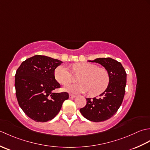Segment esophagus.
Returning a JSON list of instances; mask_svg holds the SVG:
<instances>
[{"label":"esophagus","mask_w":150,"mask_h":150,"mask_svg":"<svg viewBox=\"0 0 150 150\" xmlns=\"http://www.w3.org/2000/svg\"><path fill=\"white\" fill-rule=\"evenodd\" d=\"M69 98H75V97H76V95H72V94H69Z\"/></svg>","instance_id":"esophagus-1"}]
</instances>
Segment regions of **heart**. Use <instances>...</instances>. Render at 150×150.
I'll return each mask as SVG.
<instances>
[{
  "instance_id": "obj_1",
  "label": "heart",
  "mask_w": 150,
  "mask_h": 150,
  "mask_svg": "<svg viewBox=\"0 0 150 150\" xmlns=\"http://www.w3.org/2000/svg\"><path fill=\"white\" fill-rule=\"evenodd\" d=\"M74 75H79L78 84L71 85L66 88V90L73 93H86L91 97L100 95L106 91L110 84V74L104 68L92 64L79 62L71 66ZM56 81L63 86L69 85L73 81L71 72L66 66L60 65L54 72Z\"/></svg>"
}]
</instances>
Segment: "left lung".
I'll use <instances>...</instances> for the list:
<instances>
[{"instance_id": "left-lung-1", "label": "left lung", "mask_w": 150, "mask_h": 150, "mask_svg": "<svg viewBox=\"0 0 150 150\" xmlns=\"http://www.w3.org/2000/svg\"><path fill=\"white\" fill-rule=\"evenodd\" d=\"M88 61L100 64L110 74V84L106 91L98 97L86 98V105L80 109L86 119L99 122L110 119L120 108L125 94L126 73L120 62L110 57Z\"/></svg>"}]
</instances>
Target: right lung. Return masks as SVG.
<instances>
[{"mask_svg":"<svg viewBox=\"0 0 150 150\" xmlns=\"http://www.w3.org/2000/svg\"><path fill=\"white\" fill-rule=\"evenodd\" d=\"M62 61L37 55L26 59L15 75L16 97L22 111L36 122L51 120L59 113L62 103L68 99L67 92L53 93L60 85L54 72Z\"/></svg>","mask_w":150,"mask_h":150,"instance_id":"add662e5","label":"right lung"}]
</instances>
